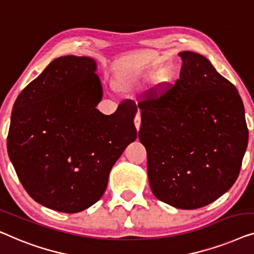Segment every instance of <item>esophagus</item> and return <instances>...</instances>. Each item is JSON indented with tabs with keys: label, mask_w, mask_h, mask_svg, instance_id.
Listing matches in <instances>:
<instances>
[{
	"label": "esophagus",
	"mask_w": 254,
	"mask_h": 254,
	"mask_svg": "<svg viewBox=\"0 0 254 254\" xmlns=\"http://www.w3.org/2000/svg\"><path fill=\"white\" fill-rule=\"evenodd\" d=\"M140 123H141L140 116L137 115L134 117V127H135V128H137V131H139V128H140Z\"/></svg>",
	"instance_id": "obj_1"
}]
</instances>
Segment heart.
I'll return each mask as SVG.
<instances>
[{
  "label": "heart",
  "mask_w": 254,
  "mask_h": 254,
  "mask_svg": "<svg viewBox=\"0 0 254 254\" xmlns=\"http://www.w3.org/2000/svg\"><path fill=\"white\" fill-rule=\"evenodd\" d=\"M159 72H151L147 73L146 76L141 78H128L123 83L122 90L127 93H131V94H134V93H140L145 90L146 85H147L149 81H152L156 77V74ZM170 85V78L168 76H162L160 77L156 83L153 87V92H154L155 95H161L164 92L168 90Z\"/></svg>",
  "instance_id": "obj_1"
}]
</instances>
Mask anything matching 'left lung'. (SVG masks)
Masks as SVG:
<instances>
[{
	"label": "left lung",
	"instance_id": "obj_1",
	"mask_svg": "<svg viewBox=\"0 0 254 254\" xmlns=\"http://www.w3.org/2000/svg\"><path fill=\"white\" fill-rule=\"evenodd\" d=\"M178 56L183 65L175 86L138 105V137L147 152L153 194L176 208L195 209L233 187L249 130L237 88L205 56Z\"/></svg>",
	"mask_w": 254,
	"mask_h": 254
}]
</instances>
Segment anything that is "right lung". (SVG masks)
Listing matches in <instances>:
<instances>
[{
    "mask_svg": "<svg viewBox=\"0 0 254 254\" xmlns=\"http://www.w3.org/2000/svg\"><path fill=\"white\" fill-rule=\"evenodd\" d=\"M96 69L91 57H59L13 105L10 161L31 198L57 212L78 213L98 201L113 166L137 138L131 103L112 115L96 109L103 95Z\"/></svg>",
    "mask_w": 254,
    "mask_h": 254,
    "instance_id": "add662e5",
    "label": "right lung"
}]
</instances>
